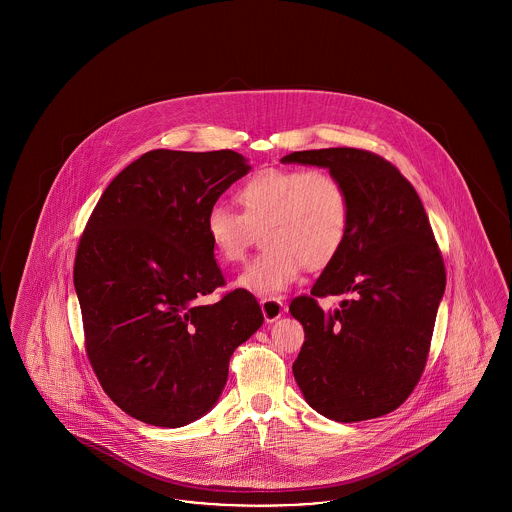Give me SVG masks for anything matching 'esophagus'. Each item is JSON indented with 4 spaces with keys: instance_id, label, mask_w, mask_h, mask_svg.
Here are the masks:
<instances>
[{
    "instance_id": "34e87169",
    "label": "esophagus",
    "mask_w": 512,
    "mask_h": 512,
    "mask_svg": "<svg viewBox=\"0 0 512 512\" xmlns=\"http://www.w3.org/2000/svg\"><path fill=\"white\" fill-rule=\"evenodd\" d=\"M261 311H263V317L267 322H274L288 311V307H286V303H282L276 297H265V299H261Z\"/></svg>"
}]
</instances>
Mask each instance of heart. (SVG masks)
Wrapping results in <instances>:
<instances>
[{"instance_id": "b5f03b06", "label": "heart", "mask_w": 512, "mask_h": 512, "mask_svg": "<svg viewBox=\"0 0 512 512\" xmlns=\"http://www.w3.org/2000/svg\"><path fill=\"white\" fill-rule=\"evenodd\" d=\"M242 215L213 205L205 215V234L222 263H242L261 231L267 249L236 280L253 295H276L293 286L303 268L330 265L347 240L351 203L345 186L322 169L253 172L236 190Z\"/></svg>"}]
</instances>
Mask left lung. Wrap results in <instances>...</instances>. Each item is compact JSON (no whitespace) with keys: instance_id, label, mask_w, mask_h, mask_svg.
I'll use <instances>...</instances> for the list:
<instances>
[{"instance_id":"1","label":"left lung","mask_w":512,"mask_h":512,"mask_svg":"<svg viewBox=\"0 0 512 512\" xmlns=\"http://www.w3.org/2000/svg\"><path fill=\"white\" fill-rule=\"evenodd\" d=\"M282 163L324 167L351 203V224L338 257L311 295L290 313L305 341L293 376L307 403L336 422L395 411L428 361L445 265L413 184L384 157L355 147L293 151ZM347 294L324 314L316 297Z\"/></svg>"}]
</instances>
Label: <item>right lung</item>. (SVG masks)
<instances>
[{"label":"right lung","mask_w":512,"mask_h":512,"mask_svg":"<svg viewBox=\"0 0 512 512\" xmlns=\"http://www.w3.org/2000/svg\"><path fill=\"white\" fill-rule=\"evenodd\" d=\"M244 155L153 149L119 172L80 236L74 290L90 365L122 411L180 428L209 413L234 349L263 324L224 276L205 215L249 172Z\"/></svg>","instance_id":"1"}]
</instances>
